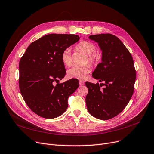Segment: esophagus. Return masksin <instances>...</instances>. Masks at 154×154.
<instances>
[{
	"mask_svg": "<svg viewBox=\"0 0 154 154\" xmlns=\"http://www.w3.org/2000/svg\"><path fill=\"white\" fill-rule=\"evenodd\" d=\"M79 85H80V86H83L85 84V83L83 82H82V81H79Z\"/></svg>",
	"mask_w": 154,
	"mask_h": 154,
	"instance_id": "1",
	"label": "esophagus"
}]
</instances>
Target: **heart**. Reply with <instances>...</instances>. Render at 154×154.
Returning a JSON list of instances; mask_svg holds the SVG:
<instances>
[{
  "instance_id": "1",
  "label": "heart",
  "mask_w": 154,
  "mask_h": 154,
  "mask_svg": "<svg viewBox=\"0 0 154 154\" xmlns=\"http://www.w3.org/2000/svg\"><path fill=\"white\" fill-rule=\"evenodd\" d=\"M77 48L87 55L88 62L91 64H97L99 60V56L96 53L97 48L93 43L88 41H82L79 43ZM61 60L66 66H70L72 64L71 49L67 48L61 54ZM91 71V67L88 65L84 66H72L67 71V76L70 78H75L83 80L86 79Z\"/></svg>"
}]
</instances>
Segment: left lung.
Listing matches in <instances>:
<instances>
[{
    "label": "left lung",
    "mask_w": 154,
    "mask_h": 154,
    "mask_svg": "<svg viewBox=\"0 0 154 154\" xmlns=\"http://www.w3.org/2000/svg\"><path fill=\"white\" fill-rule=\"evenodd\" d=\"M89 38L97 42L102 51V63L92 76L103 83H85L88 88L86 104L91 115L108 120L121 113L130 102L136 71L130 52L117 36L106 33L90 35ZM102 85L105 87L101 89Z\"/></svg>",
    "instance_id": "left-lung-1"
}]
</instances>
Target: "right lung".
<instances>
[{"mask_svg":"<svg viewBox=\"0 0 154 154\" xmlns=\"http://www.w3.org/2000/svg\"><path fill=\"white\" fill-rule=\"evenodd\" d=\"M79 40L76 35H47L32 42L20 59L21 95L28 107L42 118L53 119L62 115L69 97L79 87L76 79L59 83L66 75L61 54Z\"/></svg>","mask_w":154,"mask_h":154,"instance_id":"1","label":"right lung"}]
</instances>
